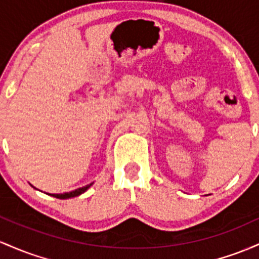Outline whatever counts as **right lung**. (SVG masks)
I'll return each instance as SVG.
<instances>
[{
	"label": "right lung",
	"mask_w": 259,
	"mask_h": 259,
	"mask_svg": "<svg viewBox=\"0 0 259 259\" xmlns=\"http://www.w3.org/2000/svg\"><path fill=\"white\" fill-rule=\"evenodd\" d=\"M92 185H93V182H92V184L84 186V187H79V188H77V190L71 191V192H65V193H48V194H49V196H52V197H55V198H59V199L73 198V197H78V196H80V194H82V193L85 192V191L88 190V188L91 187ZM34 188H35V187H34Z\"/></svg>",
	"instance_id": "1"
}]
</instances>
